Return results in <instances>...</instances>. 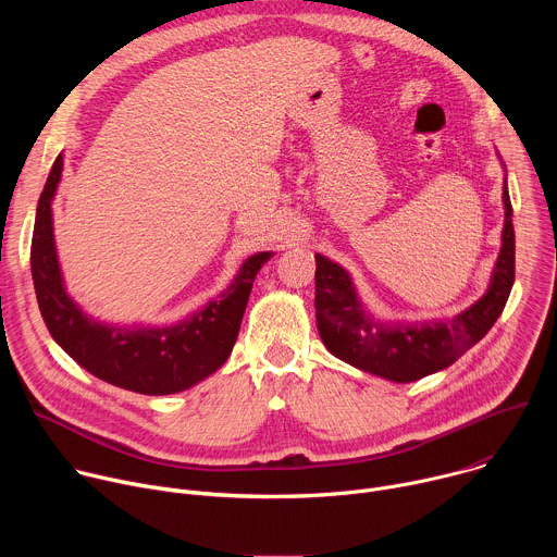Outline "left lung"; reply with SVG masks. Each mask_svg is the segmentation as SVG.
Returning <instances> with one entry per match:
<instances>
[{
  "label": "left lung",
  "mask_w": 557,
  "mask_h": 557,
  "mask_svg": "<svg viewBox=\"0 0 557 557\" xmlns=\"http://www.w3.org/2000/svg\"><path fill=\"white\" fill-rule=\"evenodd\" d=\"M500 165L507 172L503 158ZM503 207L500 253L487 290L449 320H381L361 301L352 275L331 258L314 253V317L324 346L337 359L394 383H410L449 368L492 331L513 286L516 235L507 174L503 181Z\"/></svg>",
  "instance_id": "1"
}]
</instances>
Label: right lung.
I'll return each mask as SVG.
<instances>
[{
  "label": "right lung",
  "mask_w": 557,
  "mask_h": 557,
  "mask_svg": "<svg viewBox=\"0 0 557 557\" xmlns=\"http://www.w3.org/2000/svg\"><path fill=\"white\" fill-rule=\"evenodd\" d=\"M63 174V153L37 202L30 271L44 322L52 339L90 374L138 394H176L211 376L231 355L258 271L273 251L249 256L231 284L202 308L174 324H116L92 317L65 286L52 202Z\"/></svg>",
  "instance_id": "add662e5"
}]
</instances>
